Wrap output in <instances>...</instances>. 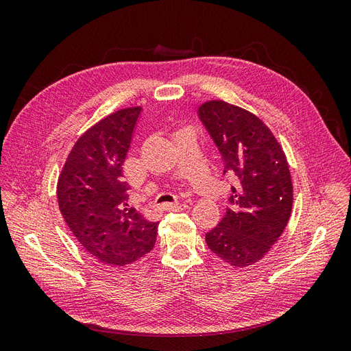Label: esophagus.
Returning a JSON list of instances; mask_svg holds the SVG:
<instances>
[{"instance_id":"esophagus-1","label":"esophagus","mask_w":351,"mask_h":351,"mask_svg":"<svg viewBox=\"0 0 351 351\" xmlns=\"http://www.w3.org/2000/svg\"><path fill=\"white\" fill-rule=\"evenodd\" d=\"M183 205H180L178 202H174V204H162V209L165 210H180Z\"/></svg>"}]
</instances>
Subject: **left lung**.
I'll use <instances>...</instances> for the list:
<instances>
[{
	"mask_svg": "<svg viewBox=\"0 0 351 351\" xmlns=\"http://www.w3.org/2000/svg\"><path fill=\"white\" fill-rule=\"evenodd\" d=\"M234 178L226 215L206 232L209 249L232 267L256 263L280 239L293 206L289 164L272 132L256 115L224 101L197 111Z\"/></svg>",
	"mask_w": 351,
	"mask_h": 351,
	"instance_id": "8db88e82",
	"label": "left lung"
}]
</instances>
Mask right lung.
<instances>
[{
    "label": "right lung",
    "instance_id": "right-lung-1",
    "mask_svg": "<svg viewBox=\"0 0 351 351\" xmlns=\"http://www.w3.org/2000/svg\"><path fill=\"white\" fill-rule=\"evenodd\" d=\"M142 108L105 117L80 136L58 178V206L82 246L99 262L123 267L155 246L158 222L129 202L123 167Z\"/></svg>",
    "mask_w": 351,
    "mask_h": 351
}]
</instances>
